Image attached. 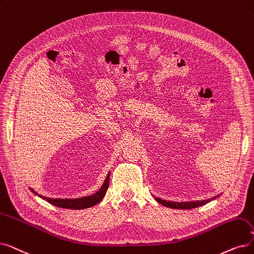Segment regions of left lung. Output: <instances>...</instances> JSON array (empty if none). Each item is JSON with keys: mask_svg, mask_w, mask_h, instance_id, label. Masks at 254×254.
Masks as SVG:
<instances>
[{"mask_svg": "<svg viewBox=\"0 0 254 254\" xmlns=\"http://www.w3.org/2000/svg\"><path fill=\"white\" fill-rule=\"evenodd\" d=\"M218 196H215L211 199H206V200H196V201H187V202H176V201H167V200H163L159 197H156V200L161 203L164 206H167V207H171V208H179V209H190V208H195L198 206H201L206 204L207 202L212 201L214 199H216Z\"/></svg>", "mask_w": 254, "mask_h": 254, "instance_id": "8db88e82", "label": "left lung"}]
</instances>
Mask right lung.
Segmentation results:
<instances>
[{
    "label": "right lung",
    "instance_id": "add662e5",
    "mask_svg": "<svg viewBox=\"0 0 254 254\" xmlns=\"http://www.w3.org/2000/svg\"><path fill=\"white\" fill-rule=\"evenodd\" d=\"M109 180H110V172L108 173L103 186L101 187V189L98 190L96 193H94L90 196L74 198V199H64V198H63V199H62V198H49V197L37 194L34 190L31 189V188H30V190L34 194L38 195L40 198H42L43 200L48 201L49 203H51L55 206L62 207V208H70V209H82V208L91 207V206L97 204L98 202H101V200L103 199L107 190H108Z\"/></svg>",
    "mask_w": 254,
    "mask_h": 254
}]
</instances>
